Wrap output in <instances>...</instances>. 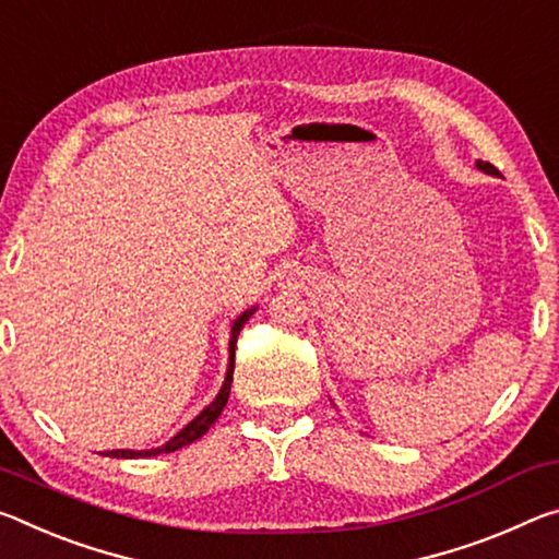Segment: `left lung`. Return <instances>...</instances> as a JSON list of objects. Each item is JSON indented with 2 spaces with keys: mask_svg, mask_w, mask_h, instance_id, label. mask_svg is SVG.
Returning <instances> with one entry per match:
<instances>
[{
  "mask_svg": "<svg viewBox=\"0 0 559 559\" xmlns=\"http://www.w3.org/2000/svg\"><path fill=\"white\" fill-rule=\"evenodd\" d=\"M475 168H478V170H483V173H488V176H498V170H496V168H492L488 160H475Z\"/></svg>",
  "mask_w": 559,
  "mask_h": 559,
  "instance_id": "1",
  "label": "left lung"
}]
</instances>
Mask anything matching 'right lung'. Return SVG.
I'll return each instance as SVG.
<instances>
[{"label":"right lung","instance_id":"add662e5","mask_svg":"<svg viewBox=\"0 0 559 559\" xmlns=\"http://www.w3.org/2000/svg\"><path fill=\"white\" fill-rule=\"evenodd\" d=\"M254 312H258V307H250L245 309V312L235 319L233 326H230V346H227V352H230V359H227V371H225V381L223 386H219L217 396L213 399V404H207L200 414L190 420V424L178 431L176 436L170 438L158 448H148V451H131V448H121V451H106L104 455L108 459H153V455H160V453H173L178 451L182 445H190L193 441H198L200 436L207 433V428L215 424L217 416L223 414V408L227 404V399H230V386H233V371H235V346H237V334H240V329L245 326L247 319H250Z\"/></svg>","mask_w":559,"mask_h":559}]
</instances>
